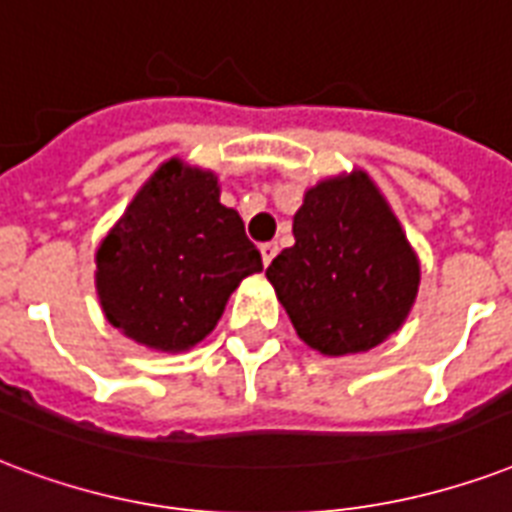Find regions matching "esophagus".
Here are the masks:
<instances>
[{
    "mask_svg": "<svg viewBox=\"0 0 512 512\" xmlns=\"http://www.w3.org/2000/svg\"><path fill=\"white\" fill-rule=\"evenodd\" d=\"M276 252H279V244H273V241H268V244H263L260 247V255H263V263L271 265V260L276 257Z\"/></svg>",
    "mask_w": 512,
    "mask_h": 512,
    "instance_id": "1",
    "label": "esophagus"
}]
</instances>
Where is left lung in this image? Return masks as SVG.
<instances>
[{
  "mask_svg": "<svg viewBox=\"0 0 512 512\" xmlns=\"http://www.w3.org/2000/svg\"><path fill=\"white\" fill-rule=\"evenodd\" d=\"M292 233L295 244L265 276L311 349L357 354L400 330L419 292V260L365 171L306 190Z\"/></svg>",
  "mask_w": 512,
  "mask_h": 512,
  "instance_id": "8db88e82",
  "label": "left lung"
}]
</instances>
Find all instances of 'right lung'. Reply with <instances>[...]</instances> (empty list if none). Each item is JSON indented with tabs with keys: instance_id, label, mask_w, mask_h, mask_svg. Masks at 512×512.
<instances>
[{
	"instance_id": "right-lung-1",
	"label": "right lung",
	"mask_w": 512,
	"mask_h": 512,
	"mask_svg": "<svg viewBox=\"0 0 512 512\" xmlns=\"http://www.w3.org/2000/svg\"><path fill=\"white\" fill-rule=\"evenodd\" d=\"M263 257L212 171L171 158L155 171L96 252L109 325L147 349L185 351L220 322L230 292Z\"/></svg>"
}]
</instances>
